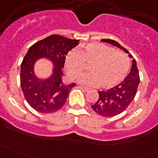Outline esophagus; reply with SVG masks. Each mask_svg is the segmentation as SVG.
Masks as SVG:
<instances>
[{
	"mask_svg": "<svg viewBox=\"0 0 158 158\" xmlns=\"http://www.w3.org/2000/svg\"><path fill=\"white\" fill-rule=\"evenodd\" d=\"M81 88H82V89H84V91H85V92H89V91L90 90V89H89V88H86V87L81 86Z\"/></svg>",
	"mask_w": 158,
	"mask_h": 158,
	"instance_id": "34e87169",
	"label": "esophagus"
}]
</instances>
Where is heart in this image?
<instances>
[{"mask_svg": "<svg viewBox=\"0 0 158 158\" xmlns=\"http://www.w3.org/2000/svg\"><path fill=\"white\" fill-rule=\"evenodd\" d=\"M84 63H91V72L79 76L77 80L87 86L113 88L122 82L129 69V60L125 53L99 43H91L66 54L65 66L70 77L82 73Z\"/></svg>", "mask_w": 158, "mask_h": 158, "instance_id": "heart-1", "label": "heart"}]
</instances>
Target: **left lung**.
Returning <instances> with one entry per match:
<instances>
[{"label": "left lung", "mask_w": 158, "mask_h": 158, "mask_svg": "<svg viewBox=\"0 0 158 158\" xmlns=\"http://www.w3.org/2000/svg\"><path fill=\"white\" fill-rule=\"evenodd\" d=\"M101 41L122 49L132 59L131 69L125 79L113 89L98 92L99 97L98 101L93 106H91L97 114L104 117H113L123 112L135 98L140 82L139 72L137 67L136 60L117 41L109 39H103Z\"/></svg>", "instance_id": "obj_1"}]
</instances>
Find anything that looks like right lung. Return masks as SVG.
<instances>
[{"instance_id":"right-lung-1","label":"right lung","mask_w":158,"mask_h":158,"mask_svg":"<svg viewBox=\"0 0 158 158\" xmlns=\"http://www.w3.org/2000/svg\"><path fill=\"white\" fill-rule=\"evenodd\" d=\"M79 40H71L60 35H51L32 45L20 66V86L28 104L41 113H51L60 109L75 83H65V58L69 50L79 44ZM46 58L52 64L48 77L40 78L35 73V65Z\"/></svg>"}]
</instances>
